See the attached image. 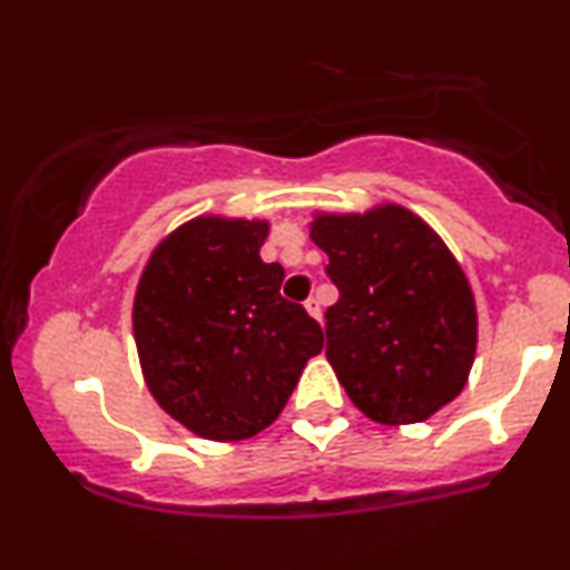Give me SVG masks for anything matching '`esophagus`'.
Instances as JSON below:
<instances>
[{"instance_id":"34e87169","label":"esophagus","mask_w":570,"mask_h":570,"mask_svg":"<svg viewBox=\"0 0 570 570\" xmlns=\"http://www.w3.org/2000/svg\"><path fill=\"white\" fill-rule=\"evenodd\" d=\"M305 311L311 313V316L316 318V322H322V303H318V297H307L305 299Z\"/></svg>"}]
</instances>
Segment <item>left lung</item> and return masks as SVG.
I'll return each instance as SVG.
<instances>
[{
  "instance_id": "1",
  "label": "left lung",
  "mask_w": 570,
  "mask_h": 570,
  "mask_svg": "<svg viewBox=\"0 0 570 570\" xmlns=\"http://www.w3.org/2000/svg\"><path fill=\"white\" fill-rule=\"evenodd\" d=\"M340 299L326 311V358L345 394L383 426L421 423L461 394L476 353V305L444 240L396 203L318 212Z\"/></svg>"
}]
</instances>
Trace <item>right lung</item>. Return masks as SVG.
Returning a JSON list of instances; mask_svg holds the SVG:
<instances>
[{"label": "right lung", "mask_w": 570, "mask_h": 570, "mask_svg": "<svg viewBox=\"0 0 570 570\" xmlns=\"http://www.w3.org/2000/svg\"><path fill=\"white\" fill-rule=\"evenodd\" d=\"M265 219L195 217L144 265L134 340L149 394L195 436L238 442L271 426L324 332L281 297L284 267L263 263Z\"/></svg>", "instance_id": "right-lung-1"}]
</instances>
